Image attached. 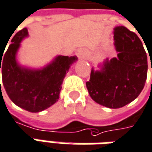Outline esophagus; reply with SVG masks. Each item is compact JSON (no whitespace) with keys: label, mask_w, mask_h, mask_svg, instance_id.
<instances>
[{"label":"esophagus","mask_w":152,"mask_h":152,"mask_svg":"<svg viewBox=\"0 0 152 152\" xmlns=\"http://www.w3.org/2000/svg\"><path fill=\"white\" fill-rule=\"evenodd\" d=\"M88 55V53L86 48H79L76 51V56L80 58V59H85Z\"/></svg>","instance_id":"esophagus-1"}]
</instances>
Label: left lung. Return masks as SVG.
<instances>
[{
	"instance_id": "left-lung-1",
	"label": "left lung",
	"mask_w": 152,
	"mask_h": 152,
	"mask_svg": "<svg viewBox=\"0 0 152 152\" xmlns=\"http://www.w3.org/2000/svg\"><path fill=\"white\" fill-rule=\"evenodd\" d=\"M113 34L118 58L106 59L100 71L92 69L86 87L96 103L118 109L133 101L142 92L148 66L146 51L135 33L117 26Z\"/></svg>"
}]
</instances>
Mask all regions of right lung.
Returning a JSON list of instances; mask_svg holds the SVG:
<instances>
[{"label":"right lung","instance_id":"obj_1","mask_svg":"<svg viewBox=\"0 0 152 152\" xmlns=\"http://www.w3.org/2000/svg\"><path fill=\"white\" fill-rule=\"evenodd\" d=\"M27 36L26 28L15 34L6 53L0 54V72L1 70L2 83L11 101L28 112L37 113L58 101L66 73L77 58L58 56L42 69L23 67L17 62L16 53L20 42Z\"/></svg>","mask_w":152,"mask_h":152}]
</instances>
